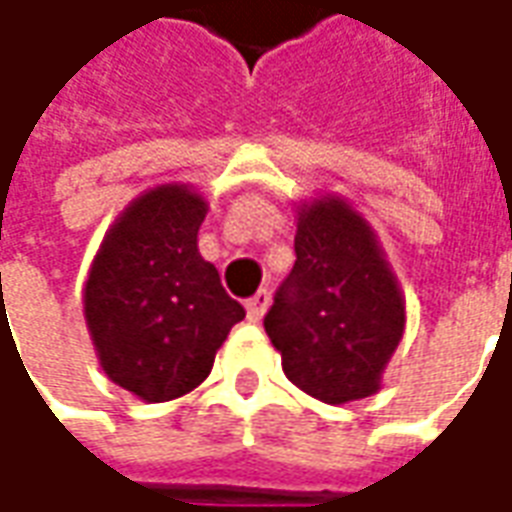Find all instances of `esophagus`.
I'll return each instance as SVG.
<instances>
[{
	"label": "esophagus",
	"mask_w": 512,
	"mask_h": 512,
	"mask_svg": "<svg viewBox=\"0 0 512 512\" xmlns=\"http://www.w3.org/2000/svg\"><path fill=\"white\" fill-rule=\"evenodd\" d=\"M269 303H272V294H269L266 289H260L255 297H249V300H246V314H249V320H252V323L263 320V314H266V309H269Z\"/></svg>",
	"instance_id": "obj_1"
}]
</instances>
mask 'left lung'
I'll return each instance as SVG.
<instances>
[{"instance_id": "1", "label": "left lung", "mask_w": 512, "mask_h": 512, "mask_svg": "<svg viewBox=\"0 0 512 512\" xmlns=\"http://www.w3.org/2000/svg\"><path fill=\"white\" fill-rule=\"evenodd\" d=\"M294 269L263 326L286 377L345 405L382 388L405 334V294L374 226L337 192L294 203Z\"/></svg>"}]
</instances>
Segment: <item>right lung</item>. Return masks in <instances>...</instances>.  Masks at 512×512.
I'll use <instances>...</instances> for the list:
<instances>
[{"label": "right lung", "mask_w": 512, "mask_h": 512, "mask_svg": "<svg viewBox=\"0 0 512 512\" xmlns=\"http://www.w3.org/2000/svg\"><path fill=\"white\" fill-rule=\"evenodd\" d=\"M209 203L192 184H158L104 232L81 303L98 365L144 402H167L209 377L215 354L246 317L198 252Z\"/></svg>", "instance_id": "obj_1"}]
</instances>
